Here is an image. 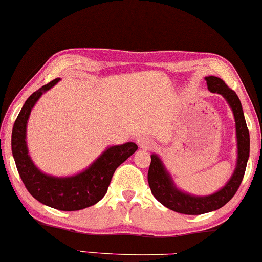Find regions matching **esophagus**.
<instances>
[{
  "mask_svg": "<svg viewBox=\"0 0 262 262\" xmlns=\"http://www.w3.org/2000/svg\"><path fill=\"white\" fill-rule=\"evenodd\" d=\"M137 143L138 145L143 149H149L154 145V140L150 137H148V135H139V137L137 138Z\"/></svg>",
  "mask_w": 262,
  "mask_h": 262,
  "instance_id": "1",
  "label": "esophagus"
}]
</instances>
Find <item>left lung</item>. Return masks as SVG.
<instances>
[{
	"instance_id": "1",
	"label": "left lung",
	"mask_w": 262,
	"mask_h": 262,
	"mask_svg": "<svg viewBox=\"0 0 262 262\" xmlns=\"http://www.w3.org/2000/svg\"><path fill=\"white\" fill-rule=\"evenodd\" d=\"M206 81L209 91L217 92L223 96L234 113L237 138V164L233 176L223 188L219 189L215 193L210 194V196L194 197L179 191L173 186L169 173L162 166L160 159L156 155H151V162H150L148 172V182L151 193L165 207H167L171 210H175L177 213H182V214H203V213L222 208L224 204L229 202L234 197V194L236 193L237 188L243 181L246 164H248L249 152H250L249 129L245 122L242 103H240L235 91L228 87L227 83L219 77L208 76L206 77Z\"/></svg>"
}]
</instances>
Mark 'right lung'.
I'll list each match as a JSON object with an SVG mask.
<instances>
[{
    "mask_svg": "<svg viewBox=\"0 0 262 262\" xmlns=\"http://www.w3.org/2000/svg\"><path fill=\"white\" fill-rule=\"evenodd\" d=\"M59 80L54 79L41 86L23 104L12 130V154L20 179L35 200L59 210H80L93 206L103 198L114 171L134 154L138 146L134 143L111 146L89 169L76 176L59 179L40 172L28 155L26 144L27 121L39 97Z\"/></svg>",
    "mask_w": 262,
    "mask_h": 262,
    "instance_id": "1",
    "label": "right lung"
}]
</instances>
